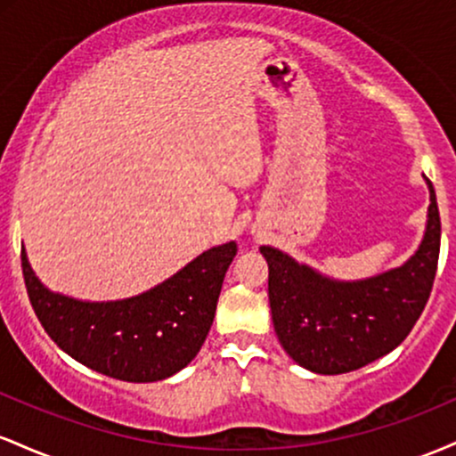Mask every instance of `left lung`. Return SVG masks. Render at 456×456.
Returning a JSON list of instances; mask_svg holds the SVG:
<instances>
[{
    "label": "left lung",
    "instance_id": "left-lung-1",
    "mask_svg": "<svg viewBox=\"0 0 456 456\" xmlns=\"http://www.w3.org/2000/svg\"><path fill=\"white\" fill-rule=\"evenodd\" d=\"M425 238L405 264L360 281H337L272 246L268 296L274 332L287 354L313 373L338 375L366 366L405 341L436 281L442 223L428 177Z\"/></svg>",
    "mask_w": 456,
    "mask_h": 456
}]
</instances>
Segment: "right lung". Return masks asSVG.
I'll return each instance as SVG.
<instances>
[{
	"mask_svg": "<svg viewBox=\"0 0 456 456\" xmlns=\"http://www.w3.org/2000/svg\"><path fill=\"white\" fill-rule=\"evenodd\" d=\"M235 253V242L214 246L154 289L115 302L53 294L25 248L20 268L36 317L57 347L107 378L145 384L171 378L201 349Z\"/></svg>",
	"mask_w": 456,
	"mask_h": 456,
	"instance_id": "right-lung-1",
	"label": "right lung"
}]
</instances>
